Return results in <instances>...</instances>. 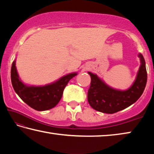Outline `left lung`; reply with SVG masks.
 Returning a JSON list of instances; mask_svg holds the SVG:
<instances>
[{"label":"left lung","mask_w":154,"mask_h":154,"mask_svg":"<svg viewBox=\"0 0 154 154\" xmlns=\"http://www.w3.org/2000/svg\"><path fill=\"white\" fill-rule=\"evenodd\" d=\"M140 66L134 82L128 89L122 91L108 86L95 74L88 72L91 83L88 92V100L95 110L105 113H114L128 107L142 95L147 83V74L145 62L141 54H139Z\"/></svg>","instance_id":"1"}]
</instances>
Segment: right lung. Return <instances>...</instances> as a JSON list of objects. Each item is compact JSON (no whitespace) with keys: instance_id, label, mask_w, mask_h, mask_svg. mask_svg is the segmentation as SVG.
<instances>
[{"instance_id":"obj_1","label":"right lung","mask_w":154,"mask_h":154,"mask_svg":"<svg viewBox=\"0 0 154 154\" xmlns=\"http://www.w3.org/2000/svg\"><path fill=\"white\" fill-rule=\"evenodd\" d=\"M76 75V72L68 74L44 86H28L20 79L15 61L13 62L11 70V83L15 92L28 106L40 111L49 110L56 106L62 98L64 88Z\"/></svg>"}]
</instances>
